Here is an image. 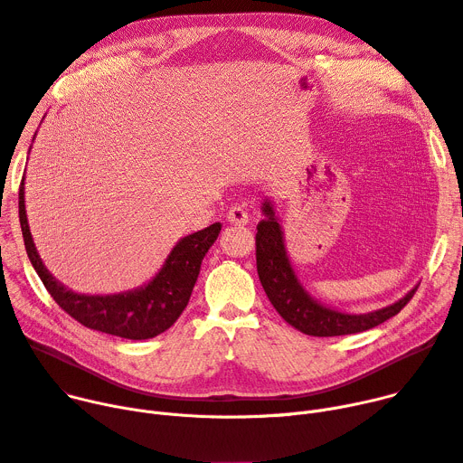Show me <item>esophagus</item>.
I'll list each match as a JSON object with an SVG mask.
<instances>
[{"label":"esophagus","mask_w":463,"mask_h":463,"mask_svg":"<svg viewBox=\"0 0 463 463\" xmlns=\"http://www.w3.org/2000/svg\"><path fill=\"white\" fill-rule=\"evenodd\" d=\"M227 220H229V223H232V225H248L250 223V213H248V210H245L243 206H232L231 210H229V213H227Z\"/></svg>","instance_id":"1"}]
</instances>
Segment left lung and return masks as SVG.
I'll return each mask as SVG.
<instances>
[{
    "mask_svg": "<svg viewBox=\"0 0 463 463\" xmlns=\"http://www.w3.org/2000/svg\"><path fill=\"white\" fill-rule=\"evenodd\" d=\"M264 220L257 225V271L260 285L285 322L305 335L338 336L373 329L404 309L413 298V287L404 298L371 313H345L313 298L294 271L285 245V232L277 220L273 203L264 199Z\"/></svg>",
    "mask_w": 463,
    "mask_h": 463,
    "instance_id": "obj_1",
    "label": "left lung"
}]
</instances>
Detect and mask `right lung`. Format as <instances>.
<instances>
[{"label": "right lung", "instance_id": "obj_1", "mask_svg": "<svg viewBox=\"0 0 463 463\" xmlns=\"http://www.w3.org/2000/svg\"><path fill=\"white\" fill-rule=\"evenodd\" d=\"M24 190L22 180L18 208L25 251L50 296L81 326L130 341L156 336L178 320L197 283L201 262L222 232V223H213L180 238L158 273L134 290L104 296L80 294L55 279L44 266L29 231Z\"/></svg>", "mask_w": 463, "mask_h": 463}]
</instances>
